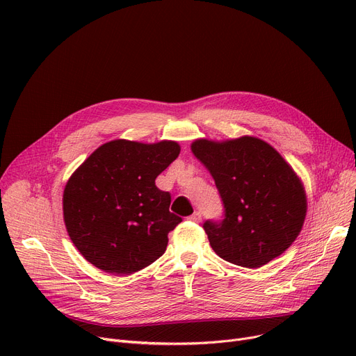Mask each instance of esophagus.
Here are the masks:
<instances>
[{
  "label": "esophagus",
  "instance_id": "esophagus-1",
  "mask_svg": "<svg viewBox=\"0 0 356 356\" xmlns=\"http://www.w3.org/2000/svg\"><path fill=\"white\" fill-rule=\"evenodd\" d=\"M200 219H202L200 212H195L193 215H191V216H189V220H192V222H200Z\"/></svg>",
  "mask_w": 356,
  "mask_h": 356
}]
</instances>
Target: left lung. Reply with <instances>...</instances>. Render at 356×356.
I'll return each mask as SVG.
<instances>
[{
	"label": "left lung",
	"mask_w": 356,
	"mask_h": 356,
	"mask_svg": "<svg viewBox=\"0 0 356 356\" xmlns=\"http://www.w3.org/2000/svg\"><path fill=\"white\" fill-rule=\"evenodd\" d=\"M193 154L211 172L223 219L203 229L213 251L235 266L258 268L282 255L300 234L307 202L300 179L266 141L196 140Z\"/></svg>",
	"instance_id": "left-lung-1"
}]
</instances>
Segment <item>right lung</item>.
Returning <instances> with one entry per match:
<instances>
[{"instance_id":"obj_1","label":"right lung","mask_w":356,"mask_h":356,"mask_svg":"<svg viewBox=\"0 0 356 356\" xmlns=\"http://www.w3.org/2000/svg\"><path fill=\"white\" fill-rule=\"evenodd\" d=\"M175 141H109L74 172L63 192L72 242L97 268L129 275L160 258L181 218L168 211L172 196L157 176L177 159Z\"/></svg>"}]
</instances>
